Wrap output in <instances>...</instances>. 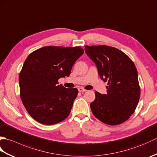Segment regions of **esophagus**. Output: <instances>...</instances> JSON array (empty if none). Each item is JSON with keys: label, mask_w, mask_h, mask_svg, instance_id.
<instances>
[{"label": "esophagus", "mask_w": 157, "mask_h": 157, "mask_svg": "<svg viewBox=\"0 0 157 157\" xmlns=\"http://www.w3.org/2000/svg\"><path fill=\"white\" fill-rule=\"evenodd\" d=\"M78 91L82 92H86V91H87V90H86V89H84L83 88H78Z\"/></svg>", "instance_id": "34e87169"}]
</instances>
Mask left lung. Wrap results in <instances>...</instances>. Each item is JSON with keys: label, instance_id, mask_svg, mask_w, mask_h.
Masks as SVG:
<instances>
[{"label": "left lung", "instance_id": "left-lung-1", "mask_svg": "<svg viewBox=\"0 0 157 157\" xmlns=\"http://www.w3.org/2000/svg\"><path fill=\"white\" fill-rule=\"evenodd\" d=\"M85 51L96 64L101 79L108 82L106 94L95 92V100L90 104L93 115L106 124H121L134 113L140 96L134 63L111 46H85Z\"/></svg>", "mask_w": 157, "mask_h": 157}]
</instances>
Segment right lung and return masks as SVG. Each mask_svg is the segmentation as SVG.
Returning <instances> with one entry per match:
<instances>
[{
	"instance_id": "right-lung-1",
	"label": "right lung",
	"mask_w": 157,
	"mask_h": 157,
	"mask_svg": "<svg viewBox=\"0 0 157 157\" xmlns=\"http://www.w3.org/2000/svg\"><path fill=\"white\" fill-rule=\"evenodd\" d=\"M83 54L80 46H49L32 52L25 59L19 77L20 96L36 121L53 125L67 117L78 90L59 85L58 80L69 77Z\"/></svg>"
}]
</instances>
